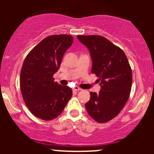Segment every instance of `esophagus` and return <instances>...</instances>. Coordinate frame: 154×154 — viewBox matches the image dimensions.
<instances>
[{"label": "esophagus", "instance_id": "esophagus-1", "mask_svg": "<svg viewBox=\"0 0 154 154\" xmlns=\"http://www.w3.org/2000/svg\"><path fill=\"white\" fill-rule=\"evenodd\" d=\"M81 88H79V87H77V86H76V87H75L73 88V91H81Z\"/></svg>", "mask_w": 154, "mask_h": 154}]
</instances>
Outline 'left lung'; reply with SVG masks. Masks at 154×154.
Instances as JSON below:
<instances>
[{
	"label": "left lung",
	"mask_w": 154,
	"mask_h": 154,
	"mask_svg": "<svg viewBox=\"0 0 154 154\" xmlns=\"http://www.w3.org/2000/svg\"><path fill=\"white\" fill-rule=\"evenodd\" d=\"M90 51L91 72L98 77L100 91L91 92L85 103L89 115L98 123L107 122L119 114L128 101L132 88L131 67L120 48L100 35H77Z\"/></svg>",
	"instance_id": "1"
}]
</instances>
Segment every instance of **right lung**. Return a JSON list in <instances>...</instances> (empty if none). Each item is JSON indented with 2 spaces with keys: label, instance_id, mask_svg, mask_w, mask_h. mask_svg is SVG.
<instances>
[{
  "label": "right lung",
  "instance_id": "right-lung-1",
  "mask_svg": "<svg viewBox=\"0 0 154 154\" xmlns=\"http://www.w3.org/2000/svg\"><path fill=\"white\" fill-rule=\"evenodd\" d=\"M73 37L54 35L40 42L27 54L20 75L23 99L32 114L49 121L61 114L72 95V89L54 82L63 54Z\"/></svg>",
  "mask_w": 154,
  "mask_h": 154
}]
</instances>
